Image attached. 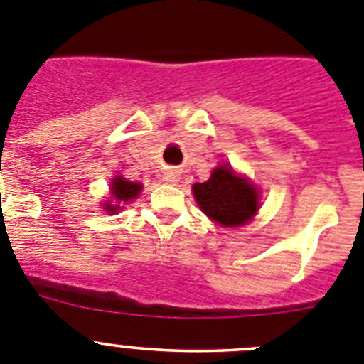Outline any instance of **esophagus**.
<instances>
[{
	"instance_id": "1",
	"label": "esophagus",
	"mask_w": 364,
	"mask_h": 364,
	"mask_svg": "<svg viewBox=\"0 0 364 364\" xmlns=\"http://www.w3.org/2000/svg\"><path fill=\"white\" fill-rule=\"evenodd\" d=\"M165 181L166 183H178L179 181V174L176 171L166 172V174H165Z\"/></svg>"
}]
</instances>
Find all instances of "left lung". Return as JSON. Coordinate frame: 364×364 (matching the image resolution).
Here are the masks:
<instances>
[{"instance_id":"obj_1","label":"left lung","mask_w":364,"mask_h":364,"mask_svg":"<svg viewBox=\"0 0 364 364\" xmlns=\"http://www.w3.org/2000/svg\"><path fill=\"white\" fill-rule=\"evenodd\" d=\"M192 192L199 208L224 228L250 223L260 208L257 186L228 165L215 166L208 181L196 183Z\"/></svg>"}]
</instances>
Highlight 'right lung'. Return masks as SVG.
<instances>
[{
    "instance_id": "1",
    "label": "right lung",
    "mask_w": 364,
    "mask_h": 364,
    "mask_svg": "<svg viewBox=\"0 0 364 364\" xmlns=\"http://www.w3.org/2000/svg\"><path fill=\"white\" fill-rule=\"evenodd\" d=\"M141 183H134V181H127L125 178H122V176H114L113 183H111V196H113L114 203L117 205H113V203L105 201L104 203V210L107 213H117L118 210H122V205H125V203L132 201V199H136L138 196H140L141 192Z\"/></svg>"
}]
</instances>
